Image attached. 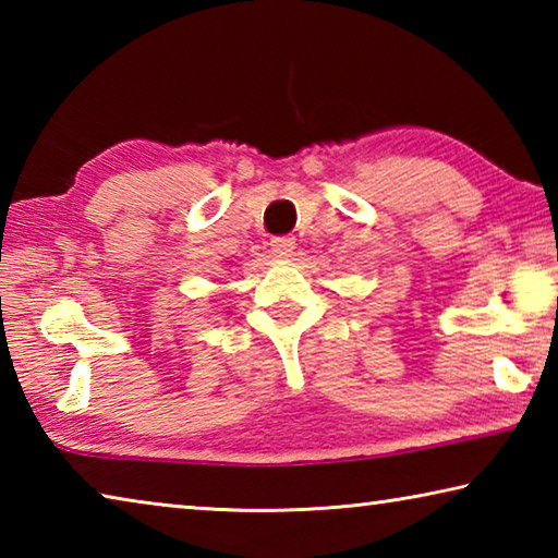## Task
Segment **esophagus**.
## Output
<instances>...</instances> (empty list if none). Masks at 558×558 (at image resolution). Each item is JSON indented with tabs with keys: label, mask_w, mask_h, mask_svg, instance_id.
Returning a JSON list of instances; mask_svg holds the SVG:
<instances>
[{
	"label": "esophagus",
	"mask_w": 558,
	"mask_h": 558,
	"mask_svg": "<svg viewBox=\"0 0 558 558\" xmlns=\"http://www.w3.org/2000/svg\"><path fill=\"white\" fill-rule=\"evenodd\" d=\"M270 248L278 258H288V256H292V251H295V239H290V235H282V239H272Z\"/></svg>",
	"instance_id": "34e87169"
}]
</instances>
